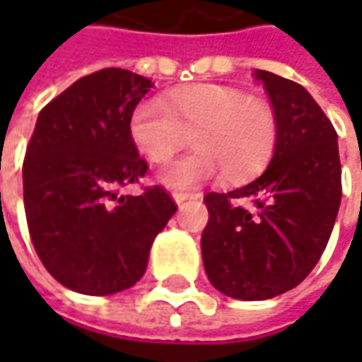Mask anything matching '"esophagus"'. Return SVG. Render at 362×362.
Returning a JSON list of instances; mask_svg holds the SVG:
<instances>
[{"mask_svg":"<svg viewBox=\"0 0 362 362\" xmlns=\"http://www.w3.org/2000/svg\"><path fill=\"white\" fill-rule=\"evenodd\" d=\"M202 195L199 193H175L173 199L177 205H183L185 202H189V199H199Z\"/></svg>","mask_w":362,"mask_h":362,"instance_id":"esophagus-1","label":"esophagus"}]
</instances>
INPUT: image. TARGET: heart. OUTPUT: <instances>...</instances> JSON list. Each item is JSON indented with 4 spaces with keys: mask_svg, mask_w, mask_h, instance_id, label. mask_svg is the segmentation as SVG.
<instances>
[{
    "mask_svg": "<svg viewBox=\"0 0 362 362\" xmlns=\"http://www.w3.org/2000/svg\"><path fill=\"white\" fill-rule=\"evenodd\" d=\"M193 136V155L175 160L159 181L175 191H189L226 171L247 179L266 169L278 145V119L266 100L221 84H197L169 92L167 105L146 98L134 106L129 134L151 163H167Z\"/></svg>",
    "mask_w": 362,
    "mask_h": 362,
    "instance_id": "1",
    "label": "heart"
}]
</instances>
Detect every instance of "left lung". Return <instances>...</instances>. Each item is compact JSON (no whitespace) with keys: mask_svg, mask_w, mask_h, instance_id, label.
I'll use <instances>...</instances> for the list:
<instances>
[{"mask_svg":"<svg viewBox=\"0 0 362 362\" xmlns=\"http://www.w3.org/2000/svg\"><path fill=\"white\" fill-rule=\"evenodd\" d=\"M278 119V145L266 171L230 193H207L202 233L205 274L221 294L268 300L313 272L341 205L337 131L298 82L254 70ZM250 199V206L242 201Z\"/></svg>","mask_w":362,"mask_h":362,"instance_id":"left-lung-1","label":"left lung"}]
</instances>
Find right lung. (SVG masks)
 <instances>
[{
	"label": "right lung",
	"mask_w": 362,
	"mask_h": 362,
	"mask_svg": "<svg viewBox=\"0 0 362 362\" xmlns=\"http://www.w3.org/2000/svg\"><path fill=\"white\" fill-rule=\"evenodd\" d=\"M153 82L122 68L80 78L42 108L23 160V207L35 252L66 288L108 296L134 286L177 211L163 187L120 195L146 163L129 134Z\"/></svg>",
	"instance_id": "obj_1"
}]
</instances>
